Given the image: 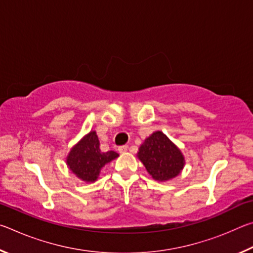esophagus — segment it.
Wrapping results in <instances>:
<instances>
[{
	"instance_id": "esophagus-1",
	"label": "esophagus",
	"mask_w": 253,
	"mask_h": 253,
	"mask_svg": "<svg viewBox=\"0 0 253 253\" xmlns=\"http://www.w3.org/2000/svg\"><path fill=\"white\" fill-rule=\"evenodd\" d=\"M128 145H124V146H121L118 148V151H119V153H126L127 151H128Z\"/></svg>"
}]
</instances>
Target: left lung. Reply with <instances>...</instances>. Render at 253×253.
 <instances>
[{
	"instance_id": "obj_1",
	"label": "left lung",
	"mask_w": 253,
	"mask_h": 253,
	"mask_svg": "<svg viewBox=\"0 0 253 253\" xmlns=\"http://www.w3.org/2000/svg\"><path fill=\"white\" fill-rule=\"evenodd\" d=\"M137 157L157 182H168L176 177L185 165L181 149L161 130L154 131L144 140Z\"/></svg>"
}]
</instances>
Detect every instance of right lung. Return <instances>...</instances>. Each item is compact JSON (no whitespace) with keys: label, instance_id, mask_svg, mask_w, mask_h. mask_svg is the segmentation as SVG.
I'll return each mask as SVG.
<instances>
[{"label":"right lung","instance_id":"obj_1","mask_svg":"<svg viewBox=\"0 0 253 253\" xmlns=\"http://www.w3.org/2000/svg\"><path fill=\"white\" fill-rule=\"evenodd\" d=\"M119 155L114 151L101 152L95 130L89 131L68 153L67 166L77 177L85 183H93L99 177L101 169Z\"/></svg>","mask_w":253,"mask_h":253}]
</instances>
